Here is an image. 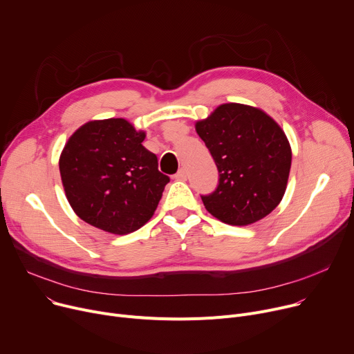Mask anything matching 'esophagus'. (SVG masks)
<instances>
[{"mask_svg": "<svg viewBox=\"0 0 354 354\" xmlns=\"http://www.w3.org/2000/svg\"><path fill=\"white\" fill-rule=\"evenodd\" d=\"M186 178H187V172H186L185 168H180V169L178 171V174L175 175V179H176V180H186Z\"/></svg>", "mask_w": 354, "mask_h": 354, "instance_id": "1", "label": "esophagus"}]
</instances>
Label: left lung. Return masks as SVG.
Masks as SVG:
<instances>
[{"label":"left lung","instance_id":"left-lung-1","mask_svg":"<svg viewBox=\"0 0 354 354\" xmlns=\"http://www.w3.org/2000/svg\"><path fill=\"white\" fill-rule=\"evenodd\" d=\"M195 129L219 171L216 191L202 196L212 216L248 226L268 216L288 186L292 148L286 133L265 111L222 104Z\"/></svg>","mask_w":354,"mask_h":354}]
</instances>
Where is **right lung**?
<instances>
[{
  "instance_id": "obj_1",
  "label": "right lung",
  "mask_w": 354,
  "mask_h": 354,
  "mask_svg": "<svg viewBox=\"0 0 354 354\" xmlns=\"http://www.w3.org/2000/svg\"><path fill=\"white\" fill-rule=\"evenodd\" d=\"M145 136L124 118L89 121L69 136L59 174L65 196L82 221L127 234L153 216L169 178L142 145Z\"/></svg>"
}]
</instances>
